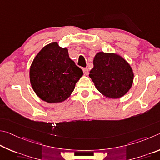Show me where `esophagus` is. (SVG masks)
I'll use <instances>...</instances> for the list:
<instances>
[{"instance_id":"1","label":"esophagus","mask_w":160,"mask_h":160,"mask_svg":"<svg viewBox=\"0 0 160 160\" xmlns=\"http://www.w3.org/2000/svg\"><path fill=\"white\" fill-rule=\"evenodd\" d=\"M83 73H84L86 75H88V74L89 70H88V68H83Z\"/></svg>"}]
</instances>
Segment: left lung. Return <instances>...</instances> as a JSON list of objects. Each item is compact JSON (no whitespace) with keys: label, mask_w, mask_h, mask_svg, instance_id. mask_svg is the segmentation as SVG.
Returning <instances> with one entry per match:
<instances>
[{"label":"left lung","mask_w":160,"mask_h":160,"mask_svg":"<svg viewBox=\"0 0 160 160\" xmlns=\"http://www.w3.org/2000/svg\"><path fill=\"white\" fill-rule=\"evenodd\" d=\"M89 77L102 95L119 98L131 88L133 73L129 64L121 56L100 52L95 56Z\"/></svg>","instance_id":"left-lung-1"}]
</instances>
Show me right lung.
I'll list each match as a JSON object with an SVG mask.
<instances>
[{"label":"right lung","instance_id":"obj_1","mask_svg":"<svg viewBox=\"0 0 160 160\" xmlns=\"http://www.w3.org/2000/svg\"><path fill=\"white\" fill-rule=\"evenodd\" d=\"M82 75V69L69 58L68 50L62 48L56 42L42 48L29 71L33 91L41 100L49 103L68 98Z\"/></svg>","mask_w":160,"mask_h":160}]
</instances>
